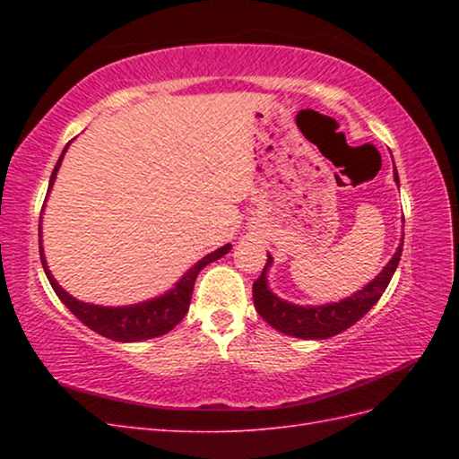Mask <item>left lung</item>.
I'll use <instances>...</instances> for the list:
<instances>
[{
    "mask_svg": "<svg viewBox=\"0 0 459 459\" xmlns=\"http://www.w3.org/2000/svg\"><path fill=\"white\" fill-rule=\"evenodd\" d=\"M394 182L398 184L396 169ZM402 247H404V235H402V241L393 258L388 260L386 266L373 281L362 287V290H356L352 297L339 302L324 304V307H299V304H290L280 297H275L268 289L266 281V272L273 262V258L268 255L266 266H264L260 277L253 283V299L256 312L260 314V317L266 319L273 329L290 337L329 339L333 335H339L341 331L349 329L359 317H364L371 310L373 304L381 299L398 268Z\"/></svg>",
    "mask_w": 459,
    "mask_h": 459,
    "instance_id": "1",
    "label": "left lung"
}]
</instances>
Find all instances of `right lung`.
Segmentation results:
<instances>
[{"label": "right lung", "instance_id": "right-lung-1", "mask_svg": "<svg viewBox=\"0 0 459 459\" xmlns=\"http://www.w3.org/2000/svg\"><path fill=\"white\" fill-rule=\"evenodd\" d=\"M66 149H68V143L63 149V155L59 157L57 164H55V169H53L49 187H48V195L53 187L55 178H57V170H59ZM38 230H39L38 233L41 238V224ZM230 248H231V245H224L221 248H218V251L201 258L195 266L189 268L184 273L182 280H179L174 285V289H170L166 295L140 302V304H132V307H97V304L76 300L73 295H68L57 281H55V277L51 275V272L48 268L41 241H39V258H41V266H44V272L48 275L53 290L57 293V297L61 299L65 307L71 310L82 324L88 325L91 331L100 333V335H103L107 339H113L118 342H135V341L160 337V335H164V333L172 331L179 322H182L184 316L189 310L193 285H195L199 272L206 266V264H211L224 255H228Z\"/></svg>", "mask_w": 459, "mask_h": 459}]
</instances>
